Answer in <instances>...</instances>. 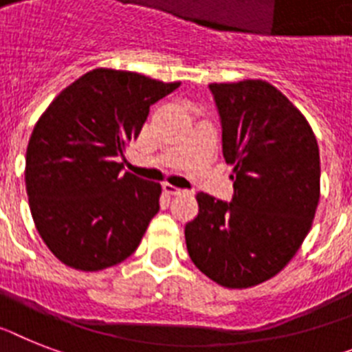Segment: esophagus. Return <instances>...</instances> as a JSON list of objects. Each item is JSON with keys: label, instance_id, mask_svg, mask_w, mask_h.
Segmentation results:
<instances>
[{"label": "esophagus", "instance_id": "34e87169", "mask_svg": "<svg viewBox=\"0 0 352 352\" xmlns=\"http://www.w3.org/2000/svg\"><path fill=\"white\" fill-rule=\"evenodd\" d=\"M162 190L166 191L168 195H182L186 193V190H182V188H177V186H171V184H162Z\"/></svg>", "mask_w": 352, "mask_h": 352}]
</instances>
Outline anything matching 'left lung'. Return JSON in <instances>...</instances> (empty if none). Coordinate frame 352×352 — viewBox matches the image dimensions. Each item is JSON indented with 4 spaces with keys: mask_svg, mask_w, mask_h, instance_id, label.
<instances>
[{
    "mask_svg": "<svg viewBox=\"0 0 352 352\" xmlns=\"http://www.w3.org/2000/svg\"><path fill=\"white\" fill-rule=\"evenodd\" d=\"M221 152L234 166L231 202L199 193L186 247L202 274L249 288L290 263L311 229L320 199V155L311 126L268 82L209 85Z\"/></svg>",
    "mask_w": 352,
    "mask_h": 352,
    "instance_id": "8db88e82",
    "label": "left lung"
}]
</instances>
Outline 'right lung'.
Returning a JSON list of instances; mask_svg holds the SVG:
<instances>
[{"instance_id": "right-lung-1", "label": "right lung", "mask_w": 352, "mask_h": 352, "mask_svg": "<svg viewBox=\"0 0 352 352\" xmlns=\"http://www.w3.org/2000/svg\"><path fill=\"white\" fill-rule=\"evenodd\" d=\"M179 85L100 67L39 118L26 148V193L41 238L64 265L103 270L138 249L159 211L161 184L123 171L120 161L150 105Z\"/></svg>"}]
</instances>
